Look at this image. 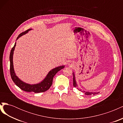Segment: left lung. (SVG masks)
<instances>
[{"instance_id":"obj_1","label":"left lung","mask_w":123,"mask_h":123,"mask_svg":"<svg viewBox=\"0 0 123 123\" xmlns=\"http://www.w3.org/2000/svg\"><path fill=\"white\" fill-rule=\"evenodd\" d=\"M73 86L74 87H77V89H79L77 88V85L76 84V80H75V76H74V74L73 73ZM84 93H85V94L86 95H95V94H98L99 92H85V91H83Z\"/></svg>"}]
</instances>
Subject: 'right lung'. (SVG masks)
<instances>
[{
	"label": "right lung",
	"mask_w": 123,
	"mask_h": 123,
	"mask_svg": "<svg viewBox=\"0 0 123 123\" xmlns=\"http://www.w3.org/2000/svg\"><path fill=\"white\" fill-rule=\"evenodd\" d=\"M32 30L31 29H28L27 31H25L21 33L18 36L16 40L19 38L20 37L23 36V35L26 34L28 33V31ZM16 43H15L14 47L12 48V50L11 51L10 54V74L11 76L14 83L16 84V86L20 88L21 90L26 92H33L34 93H40V92H43L48 90L50 87L51 86L53 82V79L54 75L56 74L59 71H60L62 69L64 68L65 66H61L55 68L48 73L47 76L45 77L42 82L40 83L31 85L27 84L22 80H21L19 78H18L15 74V73L14 72V67H13V56L14 51L15 48L16 46Z\"/></svg>",
	"instance_id": "right-lung-1"
}]
</instances>
